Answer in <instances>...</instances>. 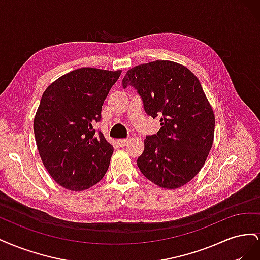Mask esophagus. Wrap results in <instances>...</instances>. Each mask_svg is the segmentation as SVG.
<instances>
[{"instance_id": "1", "label": "esophagus", "mask_w": 260, "mask_h": 260, "mask_svg": "<svg viewBox=\"0 0 260 260\" xmlns=\"http://www.w3.org/2000/svg\"><path fill=\"white\" fill-rule=\"evenodd\" d=\"M128 142H129V139H119V140H117V143H118V145H119L120 147L125 146Z\"/></svg>"}]
</instances>
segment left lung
Listing matches in <instances>:
<instances>
[{"label":"left lung","instance_id":"1","mask_svg":"<svg viewBox=\"0 0 260 260\" xmlns=\"http://www.w3.org/2000/svg\"><path fill=\"white\" fill-rule=\"evenodd\" d=\"M127 86L137 90L148 116L160 119L157 135L144 140L138 167L160 187L184 185L202 169L214 141L215 116L201 82L182 65L156 60L128 70Z\"/></svg>","mask_w":260,"mask_h":260}]
</instances>
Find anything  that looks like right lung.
Returning <instances> with one entry per match:
<instances>
[{
	"instance_id": "add662e5",
	"label": "right lung",
	"mask_w": 260,
	"mask_h": 260,
	"mask_svg": "<svg viewBox=\"0 0 260 260\" xmlns=\"http://www.w3.org/2000/svg\"><path fill=\"white\" fill-rule=\"evenodd\" d=\"M121 70L79 68L44 91L34 131L42 162L51 177L70 191H83L104 177L114 147L93 124Z\"/></svg>"
}]
</instances>
